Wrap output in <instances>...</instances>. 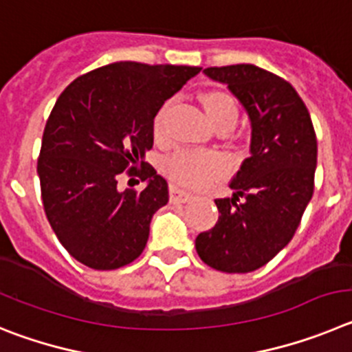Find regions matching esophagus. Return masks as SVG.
Returning <instances> with one entry per match:
<instances>
[{
    "instance_id": "1",
    "label": "esophagus",
    "mask_w": 352,
    "mask_h": 352,
    "mask_svg": "<svg viewBox=\"0 0 352 352\" xmlns=\"http://www.w3.org/2000/svg\"><path fill=\"white\" fill-rule=\"evenodd\" d=\"M191 199L192 195H189V192L180 191V189L173 188V186L170 188V204H188Z\"/></svg>"
}]
</instances>
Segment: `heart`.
<instances>
[{
  "instance_id": "obj_1",
  "label": "heart",
  "mask_w": 352,
  "mask_h": 352,
  "mask_svg": "<svg viewBox=\"0 0 352 352\" xmlns=\"http://www.w3.org/2000/svg\"><path fill=\"white\" fill-rule=\"evenodd\" d=\"M204 107L214 128L224 122H235L236 107L228 94L208 93L204 96ZM166 105L154 117V135L161 137L164 129ZM166 175L180 188H205L214 179H219L228 172L226 157L217 153H179L164 164Z\"/></svg>"
}]
</instances>
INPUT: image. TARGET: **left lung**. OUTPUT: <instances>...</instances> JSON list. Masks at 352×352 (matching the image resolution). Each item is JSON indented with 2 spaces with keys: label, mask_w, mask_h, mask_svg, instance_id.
<instances>
[{
  "label": "left lung",
  "mask_w": 352,
  "mask_h": 352,
  "mask_svg": "<svg viewBox=\"0 0 352 352\" xmlns=\"http://www.w3.org/2000/svg\"><path fill=\"white\" fill-rule=\"evenodd\" d=\"M204 74L240 101L251 122V147L230 182L233 196L215 199L219 219L196 236V252L215 270L247 274L293 239L314 192L318 140L305 103L284 78L254 65Z\"/></svg>",
  "instance_id": "1"
}]
</instances>
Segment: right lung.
Listing matches in <instances>:
<instances>
[{
  "label": "right lung",
  "instance_id": "right-lung-1",
  "mask_svg": "<svg viewBox=\"0 0 352 352\" xmlns=\"http://www.w3.org/2000/svg\"><path fill=\"white\" fill-rule=\"evenodd\" d=\"M198 66L119 61L75 78L58 98L36 172L47 219L66 251L94 270H116L142 254L151 219L168 204V184L145 153L154 117ZM148 180L144 192L116 188L124 169Z\"/></svg>",
  "mask_w": 352,
  "mask_h": 352
}]
</instances>
